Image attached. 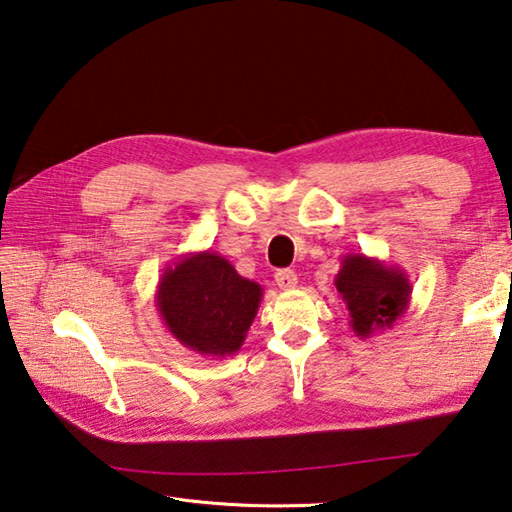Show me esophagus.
<instances>
[{"label": "esophagus", "mask_w": 512, "mask_h": 512, "mask_svg": "<svg viewBox=\"0 0 512 512\" xmlns=\"http://www.w3.org/2000/svg\"><path fill=\"white\" fill-rule=\"evenodd\" d=\"M275 282H277V286L282 288V290H293V288H297V275H295V270H290V268L277 270V273H275Z\"/></svg>", "instance_id": "34e87169"}]
</instances>
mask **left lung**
I'll return each instance as SVG.
<instances>
[{
  "mask_svg": "<svg viewBox=\"0 0 512 512\" xmlns=\"http://www.w3.org/2000/svg\"><path fill=\"white\" fill-rule=\"evenodd\" d=\"M335 288L350 315V328L359 339L393 328L410 304V279L404 268L388 266L364 253H348L335 275Z\"/></svg>",
  "mask_w": 512,
  "mask_h": 512,
  "instance_id": "1",
  "label": "left lung"
}]
</instances>
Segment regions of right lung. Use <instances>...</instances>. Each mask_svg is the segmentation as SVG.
I'll list each match as a JSON object with an SVG mask.
<instances>
[{"label": "right lung", "mask_w": 512, "mask_h": 512, "mask_svg": "<svg viewBox=\"0 0 512 512\" xmlns=\"http://www.w3.org/2000/svg\"><path fill=\"white\" fill-rule=\"evenodd\" d=\"M264 288L213 250L186 253L159 277L155 306L166 330L204 357H233L262 304Z\"/></svg>", "instance_id": "1"}]
</instances>
